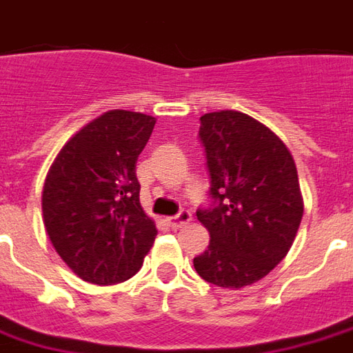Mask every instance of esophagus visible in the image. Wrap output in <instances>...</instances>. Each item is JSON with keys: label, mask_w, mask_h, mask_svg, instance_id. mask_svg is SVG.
<instances>
[{"label": "esophagus", "mask_w": 353, "mask_h": 353, "mask_svg": "<svg viewBox=\"0 0 353 353\" xmlns=\"http://www.w3.org/2000/svg\"><path fill=\"white\" fill-rule=\"evenodd\" d=\"M191 219H193L191 212L183 210V212H179L177 216H172V218H168V223L174 229H181V228H185L187 223H191Z\"/></svg>", "instance_id": "34e87169"}]
</instances>
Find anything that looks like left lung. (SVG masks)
<instances>
[{"mask_svg":"<svg viewBox=\"0 0 353 353\" xmlns=\"http://www.w3.org/2000/svg\"><path fill=\"white\" fill-rule=\"evenodd\" d=\"M214 206L196 218L210 245L193 260L202 279L243 288L285 258L304 216L296 164L268 125L239 110L201 117Z\"/></svg>","mask_w":353,"mask_h":353,"instance_id":"1","label":"left lung"}]
</instances>
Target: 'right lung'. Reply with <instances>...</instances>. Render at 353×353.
Segmentation results:
<instances>
[{"mask_svg":"<svg viewBox=\"0 0 353 353\" xmlns=\"http://www.w3.org/2000/svg\"><path fill=\"white\" fill-rule=\"evenodd\" d=\"M154 122L141 112L108 110L74 134L49 168L43 225L63 262L88 283L134 277L157 239L135 176Z\"/></svg>","mask_w":353,"mask_h":353,"instance_id":"obj_1","label":"right lung"}]
</instances>
